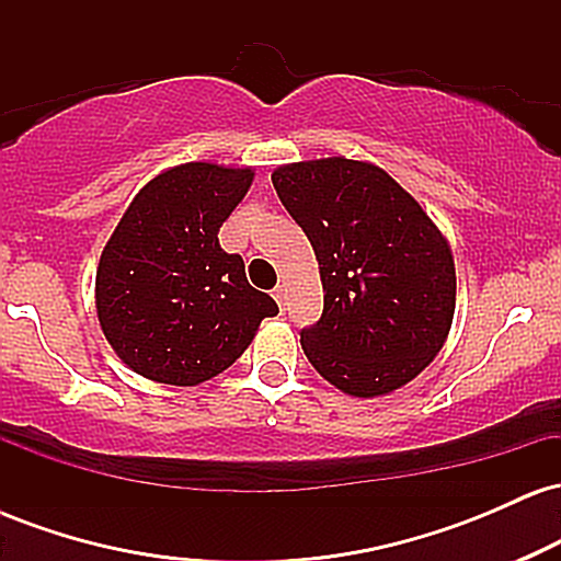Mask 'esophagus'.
<instances>
[{
  "mask_svg": "<svg viewBox=\"0 0 561 561\" xmlns=\"http://www.w3.org/2000/svg\"><path fill=\"white\" fill-rule=\"evenodd\" d=\"M274 300L279 302V308H282V311H285V306H287V302H285V300H287V289L282 287V285L274 289Z\"/></svg>",
  "mask_w": 561,
  "mask_h": 561,
  "instance_id": "34e87169",
  "label": "esophagus"
}]
</instances>
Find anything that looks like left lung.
Wrapping results in <instances>:
<instances>
[{"label":"left lung","mask_w":561,"mask_h":561,"mask_svg":"<svg viewBox=\"0 0 561 561\" xmlns=\"http://www.w3.org/2000/svg\"><path fill=\"white\" fill-rule=\"evenodd\" d=\"M319 261L324 311L300 332L334 388L375 398L411 382L446 343L454 255L433 218L382 169L321 158L272 173Z\"/></svg>","instance_id":"8db88e82"}]
</instances>
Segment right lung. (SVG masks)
I'll return each instance as SVG.
<instances>
[{
  "label": "right lung",
  "instance_id": "1",
  "mask_svg": "<svg viewBox=\"0 0 561 561\" xmlns=\"http://www.w3.org/2000/svg\"><path fill=\"white\" fill-rule=\"evenodd\" d=\"M250 184V169L184 163L158 173L126 208L96 268V317L137 375L205 382L279 313L272 295L250 287L240 255L218 244Z\"/></svg>",
  "mask_w": 561,
  "mask_h": 561
}]
</instances>
